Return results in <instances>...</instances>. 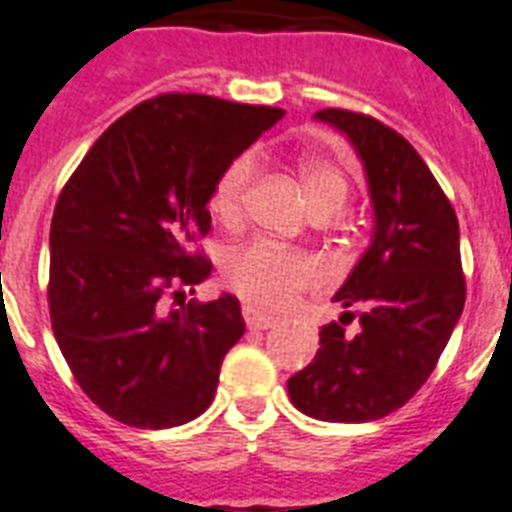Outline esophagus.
<instances>
[{
  "mask_svg": "<svg viewBox=\"0 0 512 512\" xmlns=\"http://www.w3.org/2000/svg\"><path fill=\"white\" fill-rule=\"evenodd\" d=\"M243 320L245 325L251 327V330H267V327L275 325V317H269V314H261L259 309H253V306H243Z\"/></svg>",
  "mask_w": 512,
  "mask_h": 512,
  "instance_id": "34e87169",
  "label": "esophagus"
}]
</instances>
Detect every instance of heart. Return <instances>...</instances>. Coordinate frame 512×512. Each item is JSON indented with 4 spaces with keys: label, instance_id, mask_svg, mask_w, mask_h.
I'll list each match as a JSON object with an SVG mask.
<instances>
[{
    "label": "heart",
    "instance_id": "1",
    "mask_svg": "<svg viewBox=\"0 0 512 512\" xmlns=\"http://www.w3.org/2000/svg\"><path fill=\"white\" fill-rule=\"evenodd\" d=\"M251 155H237L216 177L208 211L224 227H235L243 219L245 192L253 179ZM298 179L304 187V198L314 214L330 216L349 198V179L338 163L320 155H309L298 163ZM224 282L243 296L248 304L275 312L288 306L301 290L312 288L320 280V264L304 251L282 248L269 240L237 245L227 253L222 264Z\"/></svg>",
    "mask_w": 512,
    "mask_h": 512
}]
</instances>
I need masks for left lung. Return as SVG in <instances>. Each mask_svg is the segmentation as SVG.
I'll return each instance as SVG.
<instances>
[{
	"mask_svg": "<svg viewBox=\"0 0 512 512\" xmlns=\"http://www.w3.org/2000/svg\"><path fill=\"white\" fill-rule=\"evenodd\" d=\"M365 163L375 235L335 293L349 312L320 330L312 365L288 380L290 402L327 423L386 418L418 394L465 306L457 214L418 150L378 118L325 108ZM358 317L360 330L345 333Z\"/></svg>",
	"mask_w": 512,
	"mask_h": 512,
	"instance_id": "left-lung-1",
	"label": "left lung"
}]
</instances>
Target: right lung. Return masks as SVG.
<instances>
[{
  "mask_svg": "<svg viewBox=\"0 0 512 512\" xmlns=\"http://www.w3.org/2000/svg\"><path fill=\"white\" fill-rule=\"evenodd\" d=\"M280 108L166 92L110 124L57 198L49 320L81 391L132 428L190 423L214 402L240 301H187L211 272L195 243L208 195Z\"/></svg>",
  "mask_w": 512,
  "mask_h": 512,
  "instance_id": "add662e5",
  "label": "right lung"
}]
</instances>
